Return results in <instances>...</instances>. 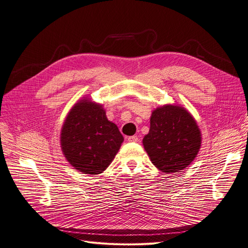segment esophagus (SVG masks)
Instances as JSON below:
<instances>
[{
	"instance_id": "esophagus-1",
	"label": "esophagus",
	"mask_w": 248,
	"mask_h": 248,
	"mask_svg": "<svg viewBox=\"0 0 248 248\" xmlns=\"http://www.w3.org/2000/svg\"><path fill=\"white\" fill-rule=\"evenodd\" d=\"M127 139H128L129 142H138V140H139L138 136H135V135L134 136H129Z\"/></svg>"
}]
</instances>
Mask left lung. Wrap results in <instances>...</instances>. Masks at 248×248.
<instances>
[{
	"label": "left lung",
	"instance_id": "8db88e82",
	"mask_svg": "<svg viewBox=\"0 0 248 248\" xmlns=\"http://www.w3.org/2000/svg\"><path fill=\"white\" fill-rule=\"evenodd\" d=\"M143 145L160 171L174 173L193 161L200 148L201 134L194 118L184 108L166 105L153 111Z\"/></svg>",
	"mask_w": 248,
	"mask_h": 248
}]
</instances>
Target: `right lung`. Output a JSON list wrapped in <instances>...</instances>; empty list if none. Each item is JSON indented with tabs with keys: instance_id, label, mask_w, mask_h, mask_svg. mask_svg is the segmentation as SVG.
<instances>
[{
	"instance_id": "1",
	"label": "right lung",
	"mask_w": 248,
	"mask_h": 248,
	"mask_svg": "<svg viewBox=\"0 0 248 248\" xmlns=\"http://www.w3.org/2000/svg\"><path fill=\"white\" fill-rule=\"evenodd\" d=\"M124 138L101 105L82 100L68 114L61 133L62 150L80 172L97 175L112 162Z\"/></svg>"
}]
</instances>
